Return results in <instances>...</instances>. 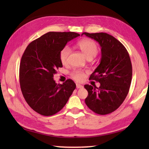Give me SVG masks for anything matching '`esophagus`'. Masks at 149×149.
Masks as SVG:
<instances>
[{
	"mask_svg": "<svg viewBox=\"0 0 149 149\" xmlns=\"http://www.w3.org/2000/svg\"><path fill=\"white\" fill-rule=\"evenodd\" d=\"M76 87H77V88H81L83 87V86L81 84H76Z\"/></svg>",
	"mask_w": 149,
	"mask_h": 149,
	"instance_id": "1",
	"label": "esophagus"
}]
</instances>
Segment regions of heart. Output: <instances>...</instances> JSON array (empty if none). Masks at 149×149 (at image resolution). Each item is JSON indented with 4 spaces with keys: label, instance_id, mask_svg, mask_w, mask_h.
Wrapping results in <instances>:
<instances>
[{
    "label": "heart",
    "instance_id": "heart-1",
    "mask_svg": "<svg viewBox=\"0 0 149 149\" xmlns=\"http://www.w3.org/2000/svg\"><path fill=\"white\" fill-rule=\"evenodd\" d=\"M87 59H93L98 53V47L97 43L93 40L90 39H83L76 44ZM71 50L68 46H65L59 52V59L63 65H66L68 63V59ZM71 76L74 80L82 81L84 78V73L80 70H75L71 73Z\"/></svg>",
    "mask_w": 149,
    "mask_h": 149
}]
</instances>
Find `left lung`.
<instances>
[{
  "mask_svg": "<svg viewBox=\"0 0 149 149\" xmlns=\"http://www.w3.org/2000/svg\"><path fill=\"white\" fill-rule=\"evenodd\" d=\"M83 34L99 42L102 54L99 65L89 79L99 82L100 86L84 85L88 92L85 103L95 113L107 115L118 109L129 93L132 74L130 57L123 44L111 35L105 33Z\"/></svg>",
  "mask_w": 149,
  "mask_h": 149,
  "instance_id": "1",
  "label": "left lung"
}]
</instances>
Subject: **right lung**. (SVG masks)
I'll return each mask as SVG.
<instances>
[{
    "label": "right lung",
    "mask_w": 149,
    "mask_h": 149,
    "mask_svg": "<svg viewBox=\"0 0 149 149\" xmlns=\"http://www.w3.org/2000/svg\"><path fill=\"white\" fill-rule=\"evenodd\" d=\"M80 36L74 32H49L31 42L22 56L19 69L22 95L34 111L52 116L65 106L76 85L72 79L62 84L53 79L62 67L59 52L69 41Z\"/></svg>",
    "instance_id": "obj_1"
}]
</instances>
